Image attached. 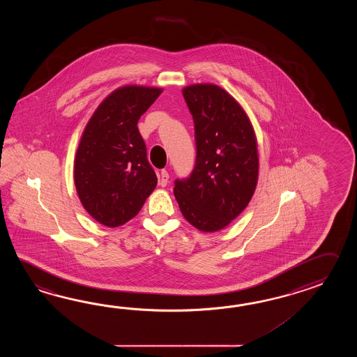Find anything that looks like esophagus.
<instances>
[{"label": "esophagus", "instance_id": "34e87169", "mask_svg": "<svg viewBox=\"0 0 357 357\" xmlns=\"http://www.w3.org/2000/svg\"><path fill=\"white\" fill-rule=\"evenodd\" d=\"M168 180H169V175H168L167 171L166 169H162L160 171V185L162 188H165V186H167Z\"/></svg>", "mask_w": 357, "mask_h": 357}]
</instances>
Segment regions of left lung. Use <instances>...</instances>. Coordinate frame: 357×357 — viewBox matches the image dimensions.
Returning <instances> with one entry per match:
<instances>
[{
	"instance_id": "obj_1",
	"label": "left lung",
	"mask_w": 357,
	"mask_h": 357,
	"mask_svg": "<svg viewBox=\"0 0 357 357\" xmlns=\"http://www.w3.org/2000/svg\"><path fill=\"white\" fill-rule=\"evenodd\" d=\"M197 160L186 178L175 180L182 215L200 231L226 227L249 204L258 182L257 139L241 106L213 84L186 86Z\"/></svg>"
}]
</instances>
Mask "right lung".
Masks as SVG:
<instances>
[{
	"label": "right lung",
	"instance_id": "right-lung-1",
	"mask_svg": "<svg viewBox=\"0 0 357 357\" xmlns=\"http://www.w3.org/2000/svg\"><path fill=\"white\" fill-rule=\"evenodd\" d=\"M160 93L122 86L99 105L84 130L74 165L76 191L85 211L107 227L134 218L157 186L137 125Z\"/></svg>",
	"mask_w": 357,
	"mask_h": 357
}]
</instances>
